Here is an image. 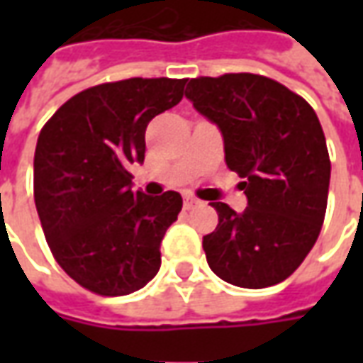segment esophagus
Wrapping results in <instances>:
<instances>
[{
	"mask_svg": "<svg viewBox=\"0 0 363 363\" xmlns=\"http://www.w3.org/2000/svg\"><path fill=\"white\" fill-rule=\"evenodd\" d=\"M198 204H200V200H198L196 196H192V194H186V196H184V208H186V210H190V208H194V206Z\"/></svg>",
	"mask_w": 363,
	"mask_h": 363,
	"instance_id": "1",
	"label": "esophagus"
}]
</instances>
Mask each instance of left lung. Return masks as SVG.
I'll list each match as a JSON object with an SVG mask.
<instances>
[{"label": "left lung", "mask_w": 363, "mask_h": 363, "mask_svg": "<svg viewBox=\"0 0 363 363\" xmlns=\"http://www.w3.org/2000/svg\"><path fill=\"white\" fill-rule=\"evenodd\" d=\"M184 96L220 128L225 163L247 196L241 213L212 204L220 223L202 241L208 264L239 288L280 284L309 255L327 212L330 159L317 114L255 74L196 77Z\"/></svg>", "instance_id": "1"}]
</instances>
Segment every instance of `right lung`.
Returning <instances> with one entry per match:
<instances>
[{
  "label": "right lung",
  "instance_id": "1",
  "mask_svg": "<svg viewBox=\"0 0 363 363\" xmlns=\"http://www.w3.org/2000/svg\"><path fill=\"white\" fill-rule=\"evenodd\" d=\"M186 79L103 83L72 96L40 130L35 204L64 272L99 296H128L155 278L161 241L182 208L167 190H132L151 118L181 103Z\"/></svg>",
  "mask_w": 363,
  "mask_h": 363
}]
</instances>
